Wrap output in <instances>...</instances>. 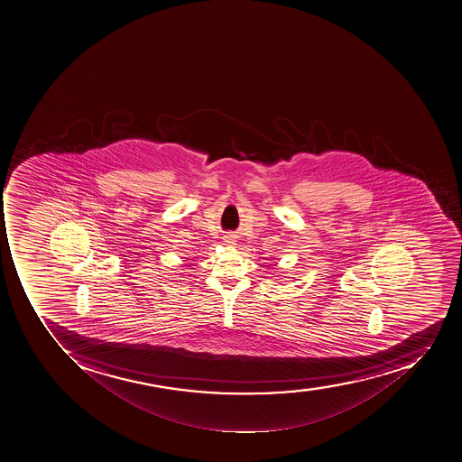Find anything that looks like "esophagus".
Returning a JSON list of instances; mask_svg holds the SVG:
<instances>
[{"instance_id": "esophagus-1", "label": "esophagus", "mask_w": 462, "mask_h": 462, "mask_svg": "<svg viewBox=\"0 0 462 462\" xmlns=\"http://www.w3.org/2000/svg\"><path fill=\"white\" fill-rule=\"evenodd\" d=\"M225 241L227 242V244H230V245L235 244V241H233V237L232 236H226Z\"/></svg>"}]
</instances>
